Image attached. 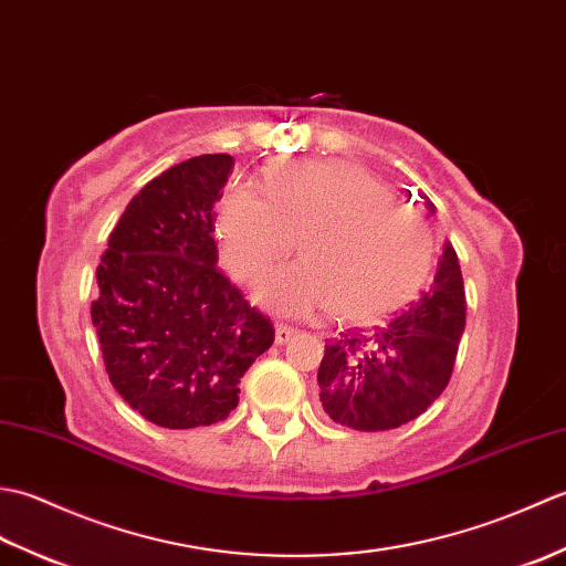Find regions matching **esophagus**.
Instances as JSON below:
<instances>
[{
    "instance_id": "obj_1",
    "label": "esophagus",
    "mask_w": 566,
    "mask_h": 566,
    "mask_svg": "<svg viewBox=\"0 0 566 566\" xmlns=\"http://www.w3.org/2000/svg\"><path fill=\"white\" fill-rule=\"evenodd\" d=\"M294 333L296 331L292 326H286V323H276V326H274V340H276V345H284L286 340H292Z\"/></svg>"
}]
</instances>
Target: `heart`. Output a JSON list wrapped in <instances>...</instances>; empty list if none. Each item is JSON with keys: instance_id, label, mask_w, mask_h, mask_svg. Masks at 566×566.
Wrapping results in <instances>:
<instances>
[{"instance_id": "heart-1", "label": "heart", "mask_w": 566, "mask_h": 566, "mask_svg": "<svg viewBox=\"0 0 566 566\" xmlns=\"http://www.w3.org/2000/svg\"><path fill=\"white\" fill-rule=\"evenodd\" d=\"M262 199L233 187L221 201L223 260L252 282L296 240L302 260L272 270L260 298L282 314L371 323L406 306L426 284L436 240L423 213L394 201V189L343 160L276 165Z\"/></svg>"}]
</instances>
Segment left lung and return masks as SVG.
<instances>
[{"mask_svg":"<svg viewBox=\"0 0 566 566\" xmlns=\"http://www.w3.org/2000/svg\"><path fill=\"white\" fill-rule=\"evenodd\" d=\"M464 318L462 270L448 243L436 282L394 321L340 333L326 345L318 367L323 411L365 432L418 418L448 387Z\"/></svg>","mask_w":566,"mask_h":566,"instance_id":"1","label":"left lung"}]
</instances>
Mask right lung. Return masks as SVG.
<instances>
[{"label": "right lung", "mask_w": 566, "mask_h": 566, "mask_svg": "<svg viewBox=\"0 0 566 566\" xmlns=\"http://www.w3.org/2000/svg\"><path fill=\"white\" fill-rule=\"evenodd\" d=\"M231 155L179 163L128 201L97 268L92 323L106 375L150 423L213 426L274 343L272 321L216 268V201Z\"/></svg>", "instance_id": "add662e5"}]
</instances>
